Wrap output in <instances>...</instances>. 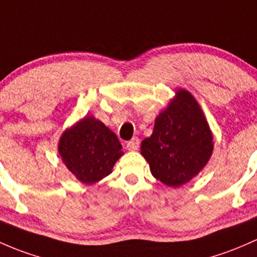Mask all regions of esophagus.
I'll list each match as a JSON object with an SVG mask.
<instances>
[{
  "mask_svg": "<svg viewBox=\"0 0 257 257\" xmlns=\"http://www.w3.org/2000/svg\"><path fill=\"white\" fill-rule=\"evenodd\" d=\"M126 147H127L128 151L139 150V147H140V139H139V137H134L132 140H130V141L127 142V145H126Z\"/></svg>",
  "mask_w": 257,
  "mask_h": 257,
  "instance_id": "esophagus-1",
  "label": "esophagus"
}]
</instances>
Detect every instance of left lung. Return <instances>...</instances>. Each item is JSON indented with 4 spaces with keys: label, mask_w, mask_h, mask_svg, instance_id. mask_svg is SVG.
Returning <instances> with one entry per match:
<instances>
[{
    "label": "left lung",
    "mask_w": 257,
    "mask_h": 257,
    "mask_svg": "<svg viewBox=\"0 0 257 257\" xmlns=\"http://www.w3.org/2000/svg\"><path fill=\"white\" fill-rule=\"evenodd\" d=\"M213 152V136L194 97L178 90L169 106L157 116L153 134L141 142V153L153 177L179 187L197 176Z\"/></svg>",
    "instance_id": "8db88e82"
}]
</instances>
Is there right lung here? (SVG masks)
Instances as JSON below:
<instances>
[{
	"instance_id": "1",
	"label": "right lung",
	"mask_w": 257,
	"mask_h": 257,
	"mask_svg": "<svg viewBox=\"0 0 257 257\" xmlns=\"http://www.w3.org/2000/svg\"><path fill=\"white\" fill-rule=\"evenodd\" d=\"M117 136L92 116L63 134L59 155L68 169L86 184H92L111 173L116 161L122 156Z\"/></svg>"
}]
</instances>
